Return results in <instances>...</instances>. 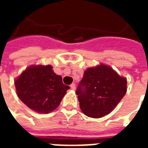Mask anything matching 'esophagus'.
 <instances>
[{
  "instance_id": "34e87169",
  "label": "esophagus",
  "mask_w": 148,
  "mask_h": 148,
  "mask_svg": "<svg viewBox=\"0 0 148 148\" xmlns=\"http://www.w3.org/2000/svg\"><path fill=\"white\" fill-rule=\"evenodd\" d=\"M75 88H76V86H75V84L72 83L71 85V90H75Z\"/></svg>"
}]
</instances>
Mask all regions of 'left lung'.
I'll return each instance as SVG.
<instances>
[{
	"mask_svg": "<svg viewBox=\"0 0 148 148\" xmlns=\"http://www.w3.org/2000/svg\"><path fill=\"white\" fill-rule=\"evenodd\" d=\"M127 79L111 67L101 64L88 68L77 86L76 94L84 114L100 118L109 114L124 97Z\"/></svg>",
	"mask_w": 148,
	"mask_h": 148,
	"instance_id": "obj_1",
	"label": "left lung"
}]
</instances>
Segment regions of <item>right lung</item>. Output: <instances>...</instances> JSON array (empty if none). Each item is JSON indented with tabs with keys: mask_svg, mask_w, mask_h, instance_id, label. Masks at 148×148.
<instances>
[{
	"mask_svg": "<svg viewBox=\"0 0 148 148\" xmlns=\"http://www.w3.org/2000/svg\"><path fill=\"white\" fill-rule=\"evenodd\" d=\"M15 86L21 101L40 113L55 110L70 89L62 83L61 76L54 73L50 65L27 68L15 81Z\"/></svg>",
	"mask_w": 148,
	"mask_h": 148,
	"instance_id": "right-lung-1",
	"label": "right lung"
}]
</instances>
